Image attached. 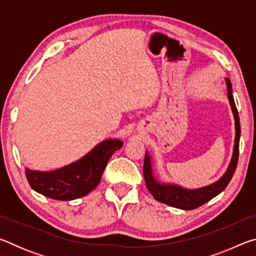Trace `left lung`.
Masks as SVG:
<instances>
[{
  "mask_svg": "<svg viewBox=\"0 0 256 256\" xmlns=\"http://www.w3.org/2000/svg\"><path fill=\"white\" fill-rule=\"evenodd\" d=\"M227 84V92H228V99L229 104L232 106V110L234 114V118H235V128H236V136H235V144H234V152L232 158L230 160V164H229L227 172L224 175L214 184H211L209 186H206L203 188L198 190H186L180 188L177 185H170V184H160L154 180L152 175V170H151V162L149 156L146 154L144 162V175L146 184V188L150 190L156 200L164 203V204L178 208V209L183 210H193L196 208L201 206L210 201L211 198L218 196L222 190L227 188L229 182L232 178L234 172L236 170L237 162H238V156H240V115H238L237 108L234 102L232 97V84L229 79H226Z\"/></svg>",
  "mask_w": 256,
  "mask_h": 256,
  "instance_id": "8db88e82",
  "label": "left lung"
}]
</instances>
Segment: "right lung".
Here are the masks:
<instances>
[{
  "label": "right lung",
  "mask_w": 256,
  "mask_h": 256,
  "mask_svg": "<svg viewBox=\"0 0 256 256\" xmlns=\"http://www.w3.org/2000/svg\"><path fill=\"white\" fill-rule=\"evenodd\" d=\"M123 146L120 140H106L68 166L53 172L26 168L29 185L36 192L60 201H70L86 196L100 182L108 160Z\"/></svg>",
  "instance_id": "1"
}]
</instances>
